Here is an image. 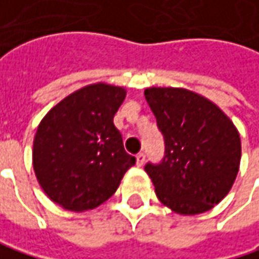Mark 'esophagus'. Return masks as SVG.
Returning <instances> with one entry per match:
<instances>
[{
    "instance_id": "34e87169",
    "label": "esophagus",
    "mask_w": 259,
    "mask_h": 259,
    "mask_svg": "<svg viewBox=\"0 0 259 259\" xmlns=\"http://www.w3.org/2000/svg\"><path fill=\"white\" fill-rule=\"evenodd\" d=\"M145 162V153L143 152H139L138 155H136V163H138V166H142Z\"/></svg>"
}]
</instances>
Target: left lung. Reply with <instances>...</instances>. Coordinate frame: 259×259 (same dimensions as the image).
<instances>
[{
  "mask_svg": "<svg viewBox=\"0 0 259 259\" xmlns=\"http://www.w3.org/2000/svg\"><path fill=\"white\" fill-rule=\"evenodd\" d=\"M145 98L165 143L162 159L145 165L156 196L180 214L207 211L239 171L238 130L218 106L188 90L148 88Z\"/></svg>",
  "mask_w": 259,
  "mask_h": 259,
  "instance_id": "1",
  "label": "left lung"
}]
</instances>
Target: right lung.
<instances>
[{
    "label": "right lung",
    "mask_w": 259,
    "mask_h": 259,
    "mask_svg": "<svg viewBox=\"0 0 259 259\" xmlns=\"http://www.w3.org/2000/svg\"><path fill=\"white\" fill-rule=\"evenodd\" d=\"M126 97L120 87L88 85L63 98L40 121L33 143L37 181L52 201L90 210L113 196L136 158L113 123Z\"/></svg>",
    "instance_id": "1"
}]
</instances>
